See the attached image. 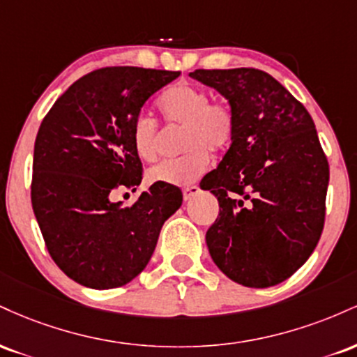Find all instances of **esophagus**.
<instances>
[{"mask_svg": "<svg viewBox=\"0 0 357 357\" xmlns=\"http://www.w3.org/2000/svg\"><path fill=\"white\" fill-rule=\"evenodd\" d=\"M199 192V188L198 186H188V188H184L183 190V198H184V202H190L191 198H195L196 195H198Z\"/></svg>", "mask_w": 357, "mask_h": 357, "instance_id": "1", "label": "esophagus"}]
</instances>
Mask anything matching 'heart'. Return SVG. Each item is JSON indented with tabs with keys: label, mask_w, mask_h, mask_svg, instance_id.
I'll return each instance as SVG.
<instances>
[{
	"label": "heart",
	"mask_w": 357,
	"mask_h": 357,
	"mask_svg": "<svg viewBox=\"0 0 357 357\" xmlns=\"http://www.w3.org/2000/svg\"><path fill=\"white\" fill-rule=\"evenodd\" d=\"M162 121L169 127H183L179 149L183 155L162 161L147 171L154 184H191L210 166V153L221 154L231 146L236 134V114L228 100H210L202 87L178 84L158 100ZM159 126L147 114H139L130 126V144L141 161L158 158Z\"/></svg>",
	"instance_id": "1"
}]
</instances>
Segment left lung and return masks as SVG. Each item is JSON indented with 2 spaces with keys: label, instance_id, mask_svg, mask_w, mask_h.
Instances as JSON below:
<instances>
[{
  "label": "left lung",
  "instance_id": "1",
  "mask_svg": "<svg viewBox=\"0 0 357 357\" xmlns=\"http://www.w3.org/2000/svg\"><path fill=\"white\" fill-rule=\"evenodd\" d=\"M233 105L236 134L203 190L218 198L206 245L245 287L280 284L312 255L326 220L329 162L304 105L258 68L195 70Z\"/></svg>",
  "mask_w": 357,
  "mask_h": 357
}]
</instances>
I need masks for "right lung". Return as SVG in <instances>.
Listing matches in <instances>:
<instances>
[{
    "label": "right lung",
    "instance_id": "add662e5",
    "mask_svg": "<svg viewBox=\"0 0 357 357\" xmlns=\"http://www.w3.org/2000/svg\"><path fill=\"white\" fill-rule=\"evenodd\" d=\"M179 72L104 67L79 79L45 116L35 141L31 206L59 268L90 289H116L137 277L165 221L181 206L173 184H153L136 203L110 196L136 190L142 162L130 126L151 96Z\"/></svg>",
    "mask_w": 357,
    "mask_h": 357
}]
</instances>
